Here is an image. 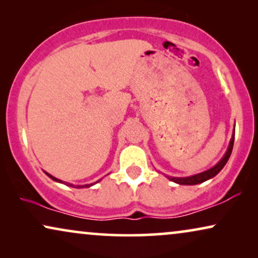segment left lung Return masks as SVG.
Returning a JSON list of instances; mask_svg holds the SVG:
<instances>
[{
  "label": "left lung",
  "instance_id": "obj_1",
  "mask_svg": "<svg viewBox=\"0 0 258 258\" xmlns=\"http://www.w3.org/2000/svg\"><path fill=\"white\" fill-rule=\"evenodd\" d=\"M234 140H235V130H234V134H232V137L230 140V143H229V147H228V150L227 153L224 154V156L222 160L218 162V163L215 165V167L210 168L209 170L207 171H203L201 172V174H197V175H192V176H189V177H170V176H167V177L170 179V181L177 183V184H183V185H195V184H200V183L202 182H206L208 179L213 178L214 176H216L218 172H220L222 169L225 164H227V162L229 160V157H230L231 155V151H232V147H234Z\"/></svg>",
  "mask_w": 258,
  "mask_h": 258
}]
</instances>
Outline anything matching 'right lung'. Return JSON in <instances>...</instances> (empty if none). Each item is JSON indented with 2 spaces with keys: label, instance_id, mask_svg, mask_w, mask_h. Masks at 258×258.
<instances>
[{
  "label": "right lung",
  "instance_id": "obj_1",
  "mask_svg": "<svg viewBox=\"0 0 258 258\" xmlns=\"http://www.w3.org/2000/svg\"><path fill=\"white\" fill-rule=\"evenodd\" d=\"M45 174H47L49 177H50L51 179H54V181H56V182H59V183H64V184H67V185H70V186H74V184H70V183H66V182H63V181H61V179H57L56 177H54V176H51L50 174H48V172H45ZM98 182V181H97ZM93 184H84V185H76L75 188H89V186H91Z\"/></svg>",
  "mask_w": 258,
  "mask_h": 258
}]
</instances>
